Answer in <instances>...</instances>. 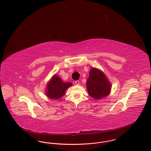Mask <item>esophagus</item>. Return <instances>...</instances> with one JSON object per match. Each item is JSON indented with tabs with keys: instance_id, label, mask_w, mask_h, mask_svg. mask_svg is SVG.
<instances>
[{
	"instance_id": "34e87169",
	"label": "esophagus",
	"mask_w": 151,
	"mask_h": 151,
	"mask_svg": "<svg viewBox=\"0 0 151 151\" xmlns=\"http://www.w3.org/2000/svg\"><path fill=\"white\" fill-rule=\"evenodd\" d=\"M75 83H76V85H78V86H79V81L78 80H77V81H75Z\"/></svg>"
}]
</instances>
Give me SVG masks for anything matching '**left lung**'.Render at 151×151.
<instances>
[{"instance_id": "1", "label": "left lung", "mask_w": 151, "mask_h": 151, "mask_svg": "<svg viewBox=\"0 0 151 151\" xmlns=\"http://www.w3.org/2000/svg\"><path fill=\"white\" fill-rule=\"evenodd\" d=\"M86 86L89 96L96 100L108 96L111 89V84L104 73L94 68L89 72Z\"/></svg>"}]
</instances>
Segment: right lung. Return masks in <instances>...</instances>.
Masks as SVG:
<instances>
[{
    "label": "right lung",
    "mask_w": 151,
    "mask_h": 151,
    "mask_svg": "<svg viewBox=\"0 0 151 151\" xmlns=\"http://www.w3.org/2000/svg\"><path fill=\"white\" fill-rule=\"evenodd\" d=\"M71 83H63L58 76L55 75L47 86V96L51 99H58L65 93V91L72 86Z\"/></svg>",
    "instance_id": "right-lung-1"
}]
</instances>
